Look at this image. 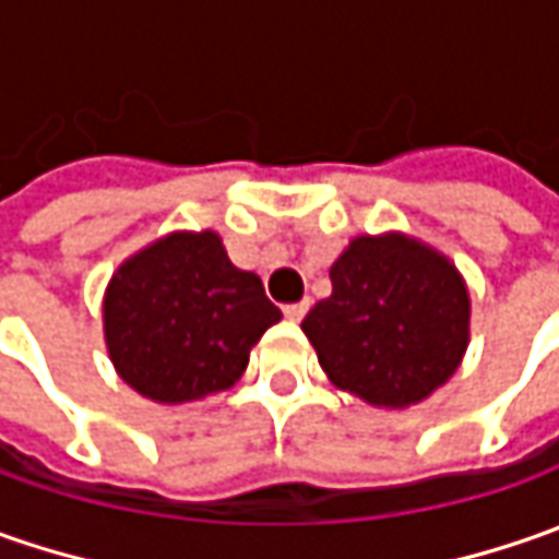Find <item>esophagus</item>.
Here are the masks:
<instances>
[{"label": "esophagus", "mask_w": 559, "mask_h": 559, "mask_svg": "<svg viewBox=\"0 0 559 559\" xmlns=\"http://www.w3.org/2000/svg\"><path fill=\"white\" fill-rule=\"evenodd\" d=\"M308 308H311V301L305 298V301H298V305H286V308H283V313L289 317L292 323H298V320H301V317L308 313Z\"/></svg>", "instance_id": "esophagus-1"}]
</instances>
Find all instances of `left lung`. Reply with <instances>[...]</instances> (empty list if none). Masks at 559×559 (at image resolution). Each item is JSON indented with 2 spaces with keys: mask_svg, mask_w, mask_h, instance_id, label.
<instances>
[{
  "mask_svg": "<svg viewBox=\"0 0 559 559\" xmlns=\"http://www.w3.org/2000/svg\"><path fill=\"white\" fill-rule=\"evenodd\" d=\"M333 295L301 330L335 389L379 411L419 404L457 373L469 289L448 254L407 233L355 236L330 267Z\"/></svg>",
  "mask_w": 559,
  "mask_h": 559,
  "instance_id": "8db88e82",
  "label": "left lung"
}]
</instances>
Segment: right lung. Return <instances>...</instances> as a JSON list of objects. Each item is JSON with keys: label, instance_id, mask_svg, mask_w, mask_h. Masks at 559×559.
<instances>
[{"label": "right lung", "instance_id": "obj_1", "mask_svg": "<svg viewBox=\"0 0 559 559\" xmlns=\"http://www.w3.org/2000/svg\"><path fill=\"white\" fill-rule=\"evenodd\" d=\"M280 320L261 276L236 267L214 229H177L140 248L102 298L115 370L155 404H192L236 385Z\"/></svg>", "mask_w": 559, "mask_h": 559}]
</instances>
